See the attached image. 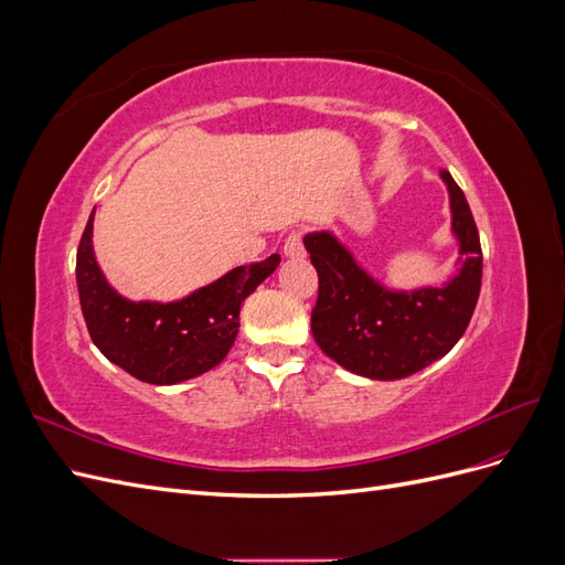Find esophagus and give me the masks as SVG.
<instances>
[{
    "mask_svg": "<svg viewBox=\"0 0 565 565\" xmlns=\"http://www.w3.org/2000/svg\"><path fill=\"white\" fill-rule=\"evenodd\" d=\"M285 256H289V259H301L303 256V245H301V233H289L287 241H285V247H282Z\"/></svg>",
    "mask_w": 565,
    "mask_h": 565,
    "instance_id": "esophagus-1",
    "label": "esophagus"
}]
</instances>
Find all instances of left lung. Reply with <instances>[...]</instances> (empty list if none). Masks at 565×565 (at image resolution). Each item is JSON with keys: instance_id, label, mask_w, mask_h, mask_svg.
Returning <instances> with one entry per match:
<instances>
[{"instance_id": "obj_1", "label": "left lung", "mask_w": 565, "mask_h": 565, "mask_svg": "<svg viewBox=\"0 0 565 565\" xmlns=\"http://www.w3.org/2000/svg\"><path fill=\"white\" fill-rule=\"evenodd\" d=\"M452 235L459 268L443 285L388 289L355 262L330 231L303 235L318 270V301L311 311L316 344L332 361L367 380H403L446 355L465 334L481 295L483 254L469 202L450 172Z\"/></svg>"}]
</instances>
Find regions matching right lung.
Masks as SVG:
<instances>
[{
  "label": "right lung",
  "instance_id": "1",
  "mask_svg": "<svg viewBox=\"0 0 565 565\" xmlns=\"http://www.w3.org/2000/svg\"><path fill=\"white\" fill-rule=\"evenodd\" d=\"M94 212L77 247V292L92 341L110 363L148 384H179L216 367L241 328V306L280 256L237 266L183 299L129 301L117 295L94 256Z\"/></svg>",
  "mask_w": 565,
  "mask_h": 565
}]
</instances>
